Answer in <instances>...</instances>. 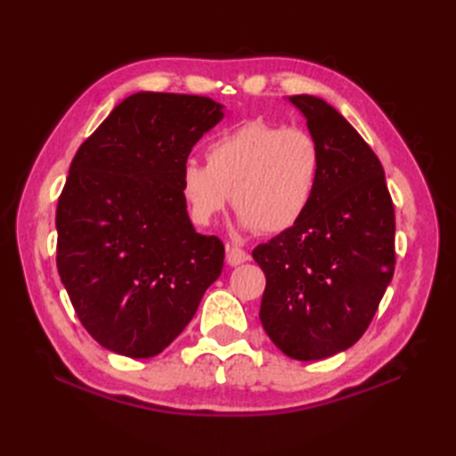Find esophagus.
I'll return each instance as SVG.
<instances>
[{
    "label": "esophagus",
    "instance_id": "1",
    "mask_svg": "<svg viewBox=\"0 0 456 456\" xmlns=\"http://www.w3.org/2000/svg\"><path fill=\"white\" fill-rule=\"evenodd\" d=\"M225 250H227L225 260H227L229 266H239V265H243L248 260V253H245L243 248H239L235 245H227Z\"/></svg>",
    "mask_w": 456,
    "mask_h": 456
}]
</instances>
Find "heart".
<instances>
[{"label":"heart","instance_id":"obj_1","mask_svg":"<svg viewBox=\"0 0 456 456\" xmlns=\"http://www.w3.org/2000/svg\"><path fill=\"white\" fill-rule=\"evenodd\" d=\"M206 162L188 160L180 172L193 225H211L231 191L240 229L276 235L296 227L312 206L322 152L304 129L247 119L209 141Z\"/></svg>","mask_w":456,"mask_h":456}]
</instances>
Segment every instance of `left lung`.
Listing matches in <instances>:
<instances>
[{
	"label": "left lung",
	"instance_id": "obj_1",
	"mask_svg": "<svg viewBox=\"0 0 456 456\" xmlns=\"http://www.w3.org/2000/svg\"><path fill=\"white\" fill-rule=\"evenodd\" d=\"M319 144L322 170L304 219L253 250L266 288L260 322L296 361L353 346L394 276L395 217L384 168L341 113L315 95L289 98Z\"/></svg>",
	"mask_w": 456,
	"mask_h": 456
}]
</instances>
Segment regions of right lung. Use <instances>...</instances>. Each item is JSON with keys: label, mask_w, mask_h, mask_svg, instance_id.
<instances>
[{"label": "right lung", "mask_w": 456, "mask_h": 456, "mask_svg": "<svg viewBox=\"0 0 456 456\" xmlns=\"http://www.w3.org/2000/svg\"><path fill=\"white\" fill-rule=\"evenodd\" d=\"M223 105L139 92L76 152L56 208V268L82 325L110 351L162 353L223 270L225 247L200 235L180 172Z\"/></svg>", "instance_id": "1"}]
</instances>
